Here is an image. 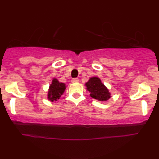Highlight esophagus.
Listing matches in <instances>:
<instances>
[{
	"label": "esophagus",
	"instance_id": "1",
	"mask_svg": "<svg viewBox=\"0 0 159 159\" xmlns=\"http://www.w3.org/2000/svg\"><path fill=\"white\" fill-rule=\"evenodd\" d=\"M78 81H79V79H78V78H73V79L72 80V83H78Z\"/></svg>",
	"mask_w": 159,
	"mask_h": 159
}]
</instances>
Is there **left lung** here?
<instances>
[{
    "instance_id": "8db88e82",
    "label": "left lung",
    "mask_w": 159,
    "mask_h": 159,
    "mask_svg": "<svg viewBox=\"0 0 159 159\" xmlns=\"http://www.w3.org/2000/svg\"><path fill=\"white\" fill-rule=\"evenodd\" d=\"M87 90L90 93V96L98 101L106 102L110 98L111 93L108 89L98 77H92L85 84Z\"/></svg>"
}]
</instances>
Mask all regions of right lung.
I'll return each mask as SVG.
<instances>
[{
  "label": "right lung",
  "mask_w": 159,
  "mask_h": 159,
  "mask_svg": "<svg viewBox=\"0 0 159 159\" xmlns=\"http://www.w3.org/2000/svg\"><path fill=\"white\" fill-rule=\"evenodd\" d=\"M66 84L64 83L60 82L55 78H53L52 84L49 86L48 91V100L51 102L57 101L59 99L60 97L63 94L66 90Z\"/></svg>",
  "instance_id": "obj_1"
}]
</instances>
